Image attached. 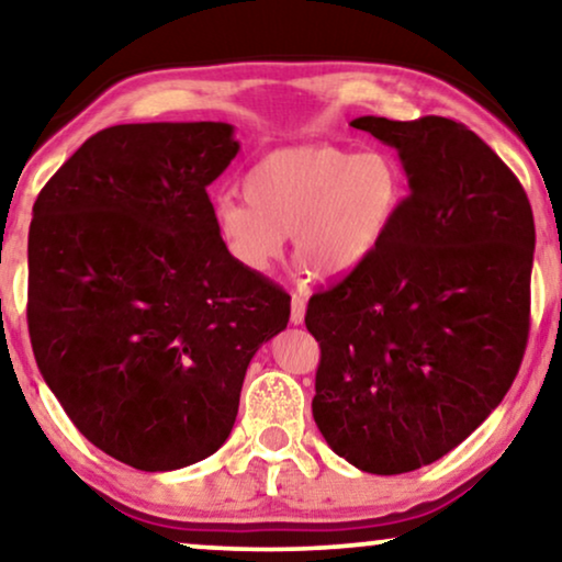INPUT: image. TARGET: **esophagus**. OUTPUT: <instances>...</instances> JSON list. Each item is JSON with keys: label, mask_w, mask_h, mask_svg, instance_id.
<instances>
[{"label": "esophagus", "mask_w": 562, "mask_h": 562, "mask_svg": "<svg viewBox=\"0 0 562 562\" xmlns=\"http://www.w3.org/2000/svg\"><path fill=\"white\" fill-rule=\"evenodd\" d=\"M306 314V299L302 294L291 296V325H302Z\"/></svg>", "instance_id": "esophagus-1"}]
</instances>
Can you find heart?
<instances>
[{
  "instance_id": "b5f03b06",
  "label": "heart",
  "mask_w": 562,
  "mask_h": 562,
  "mask_svg": "<svg viewBox=\"0 0 562 562\" xmlns=\"http://www.w3.org/2000/svg\"><path fill=\"white\" fill-rule=\"evenodd\" d=\"M243 196L214 204V227L235 263L263 273L294 237L296 263L333 279L371 260L394 227L404 173L389 153L296 145L248 168Z\"/></svg>"
}]
</instances>
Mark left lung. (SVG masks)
Masks as SVG:
<instances>
[{"label":"left lung","mask_w":562,"mask_h":562,"mask_svg":"<svg viewBox=\"0 0 562 562\" xmlns=\"http://www.w3.org/2000/svg\"><path fill=\"white\" fill-rule=\"evenodd\" d=\"M350 125L398 150L409 196L379 252L310 299L312 414L337 456L396 475L458 448L517 379L535 220L512 168L463 122Z\"/></svg>","instance_id":"1"}]
</instances>
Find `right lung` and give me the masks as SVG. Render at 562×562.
Segmentation results:
<instances>
[{
    "label": "right lung",
    "instance_id": "obj_1",
    "mask_svg": "<svg viewBox=\"0 0 562 562\" xmlns=\"http://www.w3.org/2000/svg\"><path fill=\"white\" fill-rule=\"evenodd\" d=\"M227 122L114 125L45 183L27 237V327L45 383L91 445L137 471L222 448L291 296L222 245L206 187Z\"/></svg>",
    "mask_w": 562,
    "mask_h": 562
}]
</instances>
